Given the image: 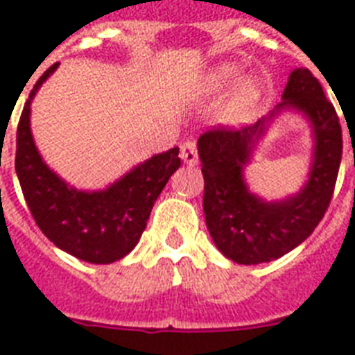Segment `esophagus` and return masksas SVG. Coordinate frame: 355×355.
I'll use <instances>...</instances> for the list:
<instances>
[{"label":"esophagus","mask_w":355,"mask_h":355,"mask_svg":"<svg viewBox=\"0 0 355 355\" xmlns=\"http://www.w3.org/2000/svg\"><path fill=\"white\" fill-rule=\"evenodd\" d=\"M181 159L185 161L187 164H191V166L198 163V146L191 139H187L185 143L181 144Z\"/></svg>","instance_id":"esophagus-1"}]
</instances>
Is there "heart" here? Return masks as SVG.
Here are the masks:
<instances>
[{"mask_svg":"<svg viewBox=\"0 0 355 355\" xmlns=\"http://www.w3.org/2000/svg\"><path fill=\"white\" fill-rule=\"evenodd\" d=\"M238 75H240V69H238L236 65H218L216 69H212L211 75L207 76V87L212 93L223 92V89H227V87L236 82ZM258 98H260V84L253 80V78L243 80L238 86L236 92H234V97L231 101V113L234 117H240V115L248 113L257 104Z\"/></svg>","mask_w":355,"mask_h":355,"instance_id":"obj_1","label":"heart"}]
</instances>
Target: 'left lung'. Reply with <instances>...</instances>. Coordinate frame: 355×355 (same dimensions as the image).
<instances>
[{
  "mask_svg": "<svg viewBox=\"0 0 355 355\" xmlns=\"http://www.w3.org/2000/svg\"><path fill=\"white\" fill-rule=\"evenodd\" d=\"M284 101L251 126H218L198 139L205 180L203 212L216 248L232 262L253 266L290 253L310 236L330 205L343 155V132L336 107L310 69L290 75ZM304 112L314 128L316 148L311 178L299 195L263 202L248 191L243 166L250 159L268 121L282 109Z\"/></svg>",
  "mask_w": 355,
  "mask_h": 355,
  "instance_id": "8db88e82",
  "label": "left lung"
}]
</instances>
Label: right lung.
<instances>
[{
	"instance_id": "1",
	"label": "right lung",
	"mask_w": 355,
	"mask_h": 355,
	"mask_svg": "<svg viewBox=\"0 0 355 355\" xmlns=\"http://www.w3.org/2000/svg\"><path fill=\"white\" fill-rule=\"evenodd\" d=\"M58 64L34 84L16 132V174L40 231L65 253L112 263L137 245L157 196L181 166L180 148L137 164L104 191H76L44 163L31 133V102Z\"/></svg>"
}]
</instances>
